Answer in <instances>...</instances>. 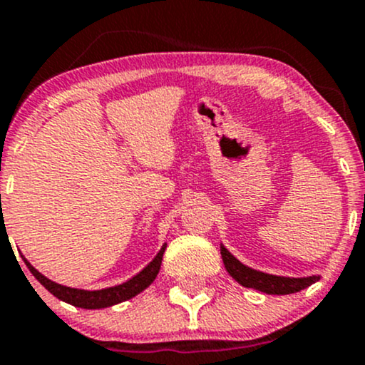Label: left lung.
Segmentation results:
<instances>
[{
	"label": "left lung",
	"mask_w": 365,
	"mask_h": 365,
	"mask_svg": "<svg viewBox=\"0 0 365 365\" xmlns=\"http://www.w3.org/2000/svg\"><path fill=\"white\" fill-rule=\"evenodd\" d=\"M221 257H223L226 271L237 283H240L245 288H254V290L267 293V295H290V293H297L311 287L312 283L319 282L321 278L319 274L292 278V276H278L252 269V267L238 261L223 244H221Z\"/></svg>",
	"instance_id": "obj_1"
}]
</instances>
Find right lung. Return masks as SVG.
<instances>
[{"mask_svg": "<svg viewBox=\"0 0 365 365\" xmlns=\"http://www.w3.org/2000/svg\"><path fill=\"white\" fill-rule=\"evenodd\" d=\"M166 250V244H163L161 250L156 254V257L150 261L140 273H137L135 276L128 279V282L121 283V284H115V287L110 288H103V290H82V288H72V287H65V284H60L56 282H51L49 278H46L43 273L36 269L27 259L24 257L25 266L29 267L32 274L36 276V279L39 282L48 292H51L56 299L63 300V302L75 305V307L81 309H106L111 307V305L121 304L125 300L133 299L135 295H139L140 292H144L145 288L149 287L150 283L156 279V276L161 269V261H163V254Z\"/></svg>", "mask_w": 365, "mask_h": 365, "instance_id": "right-lung-1", "label": "right lung"}]
</instances>
